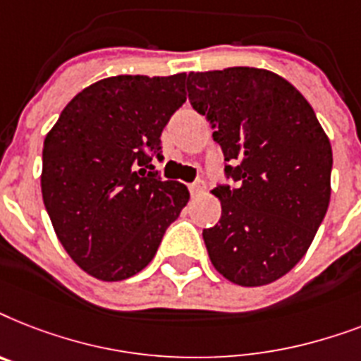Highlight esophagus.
Masks as SVG:
<instances>
[{"label":"esophagus","instance_id":"34e87169","mask_svg":"<svg viewBox=\"0 0 361 361\" xmlns=\"http://www.w3.org/2000/svg\"><path fill=\"white\" fill-rule=\"evenodd\" d=\"M188 190H190V194H192V195L203 194V192H204V183H203V180H201V178H199V180H195V183L190 184Z\"/></svg>","mask_w":361,"mask_h":361}]
</instances>
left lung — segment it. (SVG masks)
<instances>
[{
	"instance_id": "1",
	"label": "left lung",
	"mask_w": 361,
	"mask_h": 361,
	"mask_svg": "<svg viewBox=\"0 0 361 361\" xmlns=\"http://www.w3.org/2000/svg\"><path fill=\"white\" fill-rule=\"evenodd\" d=\"M188 99L226 158L203 229L218 272L244 287L285 276L304 257L330 203L331 145L310 102L278 74L250 66L190 72Z\"/></svg>"
}]
</instances>
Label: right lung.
<instances>
[{
	"label": "right lung",
	"instance_id": "add662e5",
	"mask_svg": "<svg viewBox=\"0 0 361 361\" xmlns=\"http://www.w3.org/2000/svg\"><path fill=\"white\" fill-rule=\"evenodd\" d=\"M186 74L114 76L66 104L44 140L40 188L66 253L102 281L152 261L188 203L186 186L162 180L164 126L186 102Z\"/></svg>",
	"mask_w": 361,
	"mask_h": 361
}]
</instances>
